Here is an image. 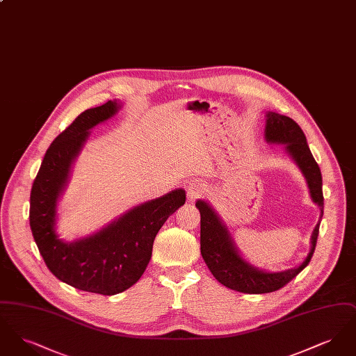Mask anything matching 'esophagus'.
Instances as JSON below:
<instances>
[{"instance_id": "1", "label": "esophagus", "mask_w": 356, "mask_h": 356, "mask_svg": "<svg viewBox=\"0 0 356 356\" xmlns=\"http://www.w3.org/2000/svg\"><path fill=\"white\" fill-rule=\"evenodd\" d=\"M204 192H205V188L200 183H191L189 186H186L188 200H196V199L202 197Z\"/></svg>"}]
</instances>
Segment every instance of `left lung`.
<instances>
[{"mask_svg": "<svg viewBox=\"0 0 356 356\" xmlns=\"http://www.w3.org/2000/svg\"><path fill=\"white\" fill-rule=\"evenodd\" d=\"M266 118V141L270 144H286V151L305 175L312 202L321 207L322 219L324 207L322 172L308 148L305 132L287 116L268 112ZM196 207L202 216L200 251L204 261L219 283L234 291L243 293H268L277 291L305 270L315 251L321 220L312 231L309 254L299 267L283 272L261 271L240 256L227 227L209 204L197 200Z\"/></svg>", "mask_w": 356, "mask_h": 356, "instance_id": "obj_1", "label": "left lung"}]
</instances>
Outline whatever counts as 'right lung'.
Masks as SVG:
<instances>
[{"label": "right lung", "instance_id": "1", "mask_svg": "<svg viewBox=\"0 0 356 356\" xmlns=\"http://www.w3.org/2000/svg\"><path fill=\"white\" fill-rule=\"evenodd\" d=\"M119 108L118 102H108L79 115L48 148L31 192V229L49 271L72 287L102 295H116L135 284L151 260L159 229L186 203V191L175 189L137 205L90 236L70 243L58 238L56 207L70 167L89 129L115 116Z\"/></svg>", "mask_w": 356, "mask_h": 356}]
</instances>
